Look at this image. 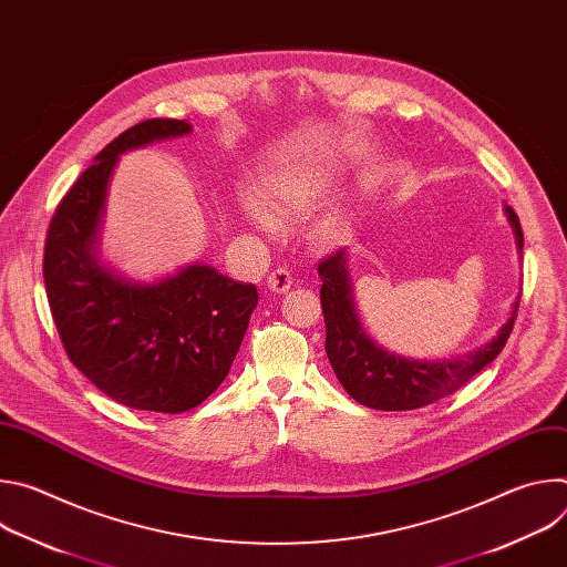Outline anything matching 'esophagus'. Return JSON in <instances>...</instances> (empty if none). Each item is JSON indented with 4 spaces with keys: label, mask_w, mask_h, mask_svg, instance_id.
Instances as JSON below:
<instances>
[{
    "label": "esophagus",
    "mask_w": 567,
    "mask_h": 567,
    "mask_svg": "<svg viewBox=\"0 0 567 567\" xmlns=\"http://www.w3.org/2000/svg\"><path fill=\"white\" fill-rule=\"evenodd\" d=\"M267 285H269V289L271 291H276V293H285V291H289L291 289V285H293V278H291V274L287 271V269H274L271 274H269V278H267Z\"/></svg>",
    "instance_id": "esophagus-1"
}]
</instances>
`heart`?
<instances>
[{
	"mask_svg": "<svg viewBox=\"0 0 567 567\" xmlns=\"http://www.w3.org/2000/svg\"><path fill=\"white\" fill-rule=\"evenodd\" d=\"M318 195H320V184L305 175H285V177L267 179L260 190L262 206L249 202L247 217L256 226L265 230H274L278 224H276V217L270 215L271 212L275 215H298L309 206H313Z\"/></svg>",
	"mask_w": 567,
	"mask_h": 567,
	"instance_id": "heart-1",
	"label": "heart"
}]
</instances>
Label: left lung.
I'll list each match as a JSON object with an SVG mask.
<instances>
[{"label": "left lung", "mask_w": 567, "mask_h": 567, "mask_svg": "<svg viewBox=\"0 0 567 567\" xmlns=\"http://www.w3.org/2000/svg\"><path fill=\"white\" fill-rule=\"evenodd\" d=\"M523 251V228L514 208H505ZM320 307L326 316V352L337 379L352 399L374 411H415L453 394L505 348L518 302L498 337L480 350L453 361H411L377 348L357 318L352 287L346 269V251H334L318 262Z\"/></svg>", "instance_id": "8db88e82"}]
</instances>
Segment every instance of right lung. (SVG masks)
I'll list each match as a JSON object with an SVG mask.
<instances>
[{
  "label": "right lung",
  "instance_id": "right-lung-1",
  "mask_svg": "<svg viewBox=\"0 0 567 567\" xmlns=\"http://www.w3.org/2000/svg\"><path fill=\"white\" fill-rule=\"evenodd\" d=\"M177 118H147L105 145L58 204L44 245V287L69 361L101 392L134 411L177 415L213 394L230 370L258 305L208 265L154 285L105 271L94 245L118 154L188 134Z\"/></svg>",
  "mask_w": 567,
  "mask_h": 567
}]
</instances>
